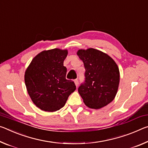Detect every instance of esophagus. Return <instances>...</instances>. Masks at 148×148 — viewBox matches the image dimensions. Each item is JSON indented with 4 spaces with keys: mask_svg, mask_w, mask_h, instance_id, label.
<instances>
[{
    "mask_svg": "<svg viewBox=\"0 0 148 148\" xmlns=\"http://www.w3.org/2000/svg\"><path fill=\"white\" fill-rule=\"evenodd\" d=\"M74 83H75V85H76V86L77 87L78 86V84H79V81H78V80L77 79H75L74 81Z\"/></svg>",
    "mask_w": 148,
    "mask_h": 148,
    "instance_id": "1",
    "label": "esophagus"
}]
</instances>
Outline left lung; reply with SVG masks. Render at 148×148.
I'll return each instance as SVG.
<instances>
[{"mask_svg": "<svg viewBox=\"0 0 148 148\" xmlns=\"http://www.w3.org/2000/svg\"><path fill=\"white\" fill-rule=\"evenodd\" d=\"M85 68V81L78 92L89 108L98 110L111 103L117 94L120 81L119 67L110 56L94 48L77 52Z\"/></svg>", "mask_w": 148, "mask_h": 148, "instance_id": "left-lung-1", "label": "left lung"}]
</instances>
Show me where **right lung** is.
I'll use <instances>...</instances> for the list:
<instances>
[{
  "instance_id": "right-lung-1",
  "label": "right lung",
  "mask_w": 148,
  "mask_h": 148,
  "mask_svg": "<svg viewBox=\"0 0 148 148\" xmlns=\"http://www.w3.org/2000/svg\"><path fill=\"white\" fill-rule=\"evenodd\" d=\"M68 51L54 48L44 50L33 58L25 70V83L31 100L41 110L54 112L65 106L75 90L74 82L65 79L64 61Z\"/></svg>"
}]
</instances>
